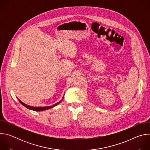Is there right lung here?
Listing matches in <instances>:
<instances>
[{"label": "right lung", "mask_w": 150, "mask_h": 150, "mask_svg": "<svg viewBox=\"0 0 150 150\" xmlns=\"http://www.w3.org/2000/svg\"><path fill=\"white\" fill-rule=\"evenodd\" d=\"M63 98H64V96L63 97L62 99L60 101H59V102L56 103V104H53V105H52L45 106V107H33V106H30V105H27V104L24 103L23 102H22V101H21L20 100H19V99H18V100H19V101L20 102V103H21V104H22V105H23L24 106H25L26 108L32 110H34V111H38V112H39V111H43V110H47V109H51V108H53V107L59 104L60 103H61L62 101L63 100Z\"/></svg>", "instance_id": "obj_1"}]
</instances>
